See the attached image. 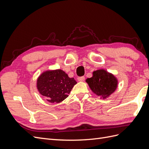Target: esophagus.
Returning a JSON list of instances; mask_svg holds the SVG:
<instances>
[{
	"label": "esophagus",
	"instance_id": "1",
	"mask_svg": "<svg viewBox=\"0 0 149 149\" xmlns=\"http://www.w3.org/2000/svg\"><path fill=\"white\" fill-rule=\"evenodd\" d=\"M84 79L85 78H84V76H81V77H78V81L79 82H83L84 81Z\"/></svg>",
	"mask_w": 149,
	"mask_h": 149
}]
</instances>
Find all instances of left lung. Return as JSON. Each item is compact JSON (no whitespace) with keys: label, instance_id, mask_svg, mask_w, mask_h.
I'll return each mask as SVG.
<instances>
[{"label":"left lung","instance_id":"1","mask_svg":"<svg viewBox=\"0 0 149 149\" xmlns=\"http://www.w3.org/2000/svg\"><path fill=\"white\" fill-rule=\"evenodd\" d=\"M94 94L101 99L109 97L114 93L118 86V79L106 70L100 69L93 72V76L86 79Z\"/></svg>","mask_w":149,"mask_h":149}]
</instances>
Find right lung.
Instances as JSON below:
<instances>
[{"instance_id": "1", "label": "right lung", "mask_w": 149, "mask_h": 149, "mask_svg": "<svg viewBox=\"0 0 149 149\" xmlns=\"http://www.w3.org/2000/svg\"><path fill=\"white\" fill-rule=\"evenodd\" d=\"M77 83L61 70L43 71L37 80V88L49 102L60 103L68 97L72 88Z\"/></svg>"}]
</instances>
